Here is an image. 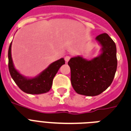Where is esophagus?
Returning a JSON list of instances; mask_svg holds the SVG:
<instances>
[{
    "instance_id": "1",
    "label": "esophagus",
    "mask_w": 131,
    "mask_h": 131,
    "mask_svg": "<svg viewBox=\"0 0 131 131\" xmlns=\"http://www.w3.org/2000/svg\"><path fill=\"white\" fill-rule=\"evenodd\" d=\"M70 56L65 57V61H66V62H68L69 60H70Z\"/></svg>"
}]
</instances>
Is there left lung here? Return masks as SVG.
Wrapping results in <instances>:
<instances>
[{
  "mask_svg": "<svg viewBox=\"0 0 131 131\" xmlns=\"http://www.w3.org/2000/svg\"><path fill=\"white\" fill-rule=\"evenodd\" d=\"M96 40L101 46L98 56L92 59L74 57L68 63L72 85L77 94L84 96H98L105 91L113 81L117 70L115 42L107 33L98 35Z\"/></svg>",
  "mask_w": 131,
  "mask_h": 131,
  "instance_id": "8db88e82",
  "label": "left lung"
}]
</instances>
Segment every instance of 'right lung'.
<instances>
[{
    "mask_svg": "<svg viewBox=\"0 0 131 131\" xmlns=\"http://www.w3.org/2000/svg\"><path fill=\"white\" fill-rule=\"evenodd\" d=\"M12 43H10L8 59L9 70L11 77L20 90L29 94H41L49 92L52 85V81L61 66L65 64V60L61 58L52 63L40 74L33 78L21 74L14 66L12 57Z\"/></svg>",
    "mask_w": 131,
    "mask_h": 131,
    "instance_id": "add662e5",
    "label": "right lung"
}]
</instances>
